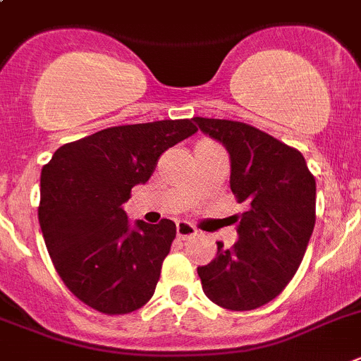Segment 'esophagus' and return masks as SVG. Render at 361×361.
I'll return each instance as SVG.
<instances>
[{
    "mask_svg": "<svg viewBox=\"0 0 361 361\" xmlns=\"http://www.w3.org/2000/svg\"><path fill=\"white\" fill-rule=\"evenodd\" d=\"M176 235H178V238H181V240H188V238L196 237L197 230L192 226L190 222L180 221L176 224Z\"/></svg>",
    "mask_w": 361,
    "mask_h": 361,
    "instance_id": "obj_1",
    "label": "esophagus"
}]
</instances>
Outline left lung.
Here are the masks:
<instances>
[{
    "label": "left lung",
    "mask_w": 361,
    "mask_h": 361,
    "mask_svg": "<svg viewBox=\"0 0 361 361\" xmlns=\"http://www.w3.org/2000/svg\"><path fill=\"white\" fill-rule=\"evenodd\" d=\"M194 123L230 154V187L247 210L238 217V240L197 267L210 301L245 312L281 294L298 271L315 226V178L305 157L271 135L226 119Z\"/></svg>",
    "instance_id": "1"
}]
</instances>
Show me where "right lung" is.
Here are the masks:
<instances>
[{"label": "right lung", "instance_id": "add662e5", "mask_svg": "<svg viewBox=\"0 0 361 361\" xmlns=\"http://www.w3.org/2000/svg\"><path fill=\"white\" fill-rule=\"evenodd\" d=\"M196 131L188 119L106 128L59 147L42 167L44 242L66 287L90 308L121 315L154 294L176 224L131 222L123 204L158 157Z\"/></svg>", "mask_w": 361, "mask_h": 361}]
</instances>
